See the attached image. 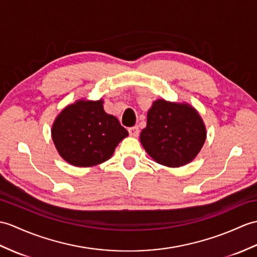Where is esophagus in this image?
Returning a JSON list of instances; mask_svg holds the SVG:
<instances>
[{
    "instance_id": "1",
    "label": "esophagus",
    "mask_w": 257,
    "mask_h": 257,
    "mask_svg": "<svg viewBox=\"0 0 257 257\" xmlns=\"http://www.w3.org/2000/svg\"><path fill=\"white\" fill-rule=\"evenodd\" d=\"M128 131H129V135L131 137H135V138L139 136V128L138 127H131L128 129Z\"/></svg>"
}]
</instances>
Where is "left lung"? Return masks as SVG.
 Masks as SVG:
<instances>
[{
  "label": "left lung",
  "mask_w": 257,
  "mask_h": 257,
  "mask_svg": "<svg viewBox=\"0 0 257 257\" xmlns=\"http://www.w3.org/2000/svg\"><path fill=\"white\" fill-rule=\"evenodd\" d=\"M207 138L205 122L195 107L184 101L157 99L148 110L140 142L157 163L180 168L192 162Z\"/></svg>",
  "instance_id": "left-lung-1"
}]
</instances>
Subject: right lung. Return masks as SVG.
<instances>
[{"label":"right lung","instance_id":"add662e5","mask_svg":"<svg viewBox=\"0 0 257 257\" xmlns=\"http://www.w3.org/2000/svg\"><path fill=\"white\" fill-rule=\"evenodd\" d=\"M103 104V98H80L56 117L51 138L59 156L69 164L91 168L104 163L128 137V131L115 116L107 114Z\"/></svg>","mask_w":257,"mask_h":257}]
</instances>
